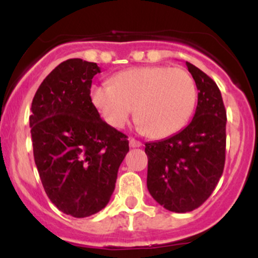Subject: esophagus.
I'll return each mask as SVG.
<instances>
[{
    "label": "esophagus",
    "mask_w": 258,
    "mask_h": 258,
    "mask_svg": "<svg viewBox=\"0 0 258 258\" xmlns=\"http://www.w3.org/2000/svg\"><path fill=\"white\" fill-rule=\"evenodd\" d=\"M141 146H142V143L139 141H136L135 138L130 139V147H131V148H138Z\"/></svg>",
    "instance_id": "esophagus-1"
}]
</instances>
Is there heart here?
<instances>
[{
    "label": "heart",
    "instance_id": "1",
    "mask_svg": "<svg viewBox=\"0 0 258 258\" xmlns=\"http://www.w3.org/2000/svg\"><path fill=\"white\" fill-rule=\"evenodd\" d=\"M91 99L108 125L122 128L135 108L138 126L152 138H166L188 122L197 102L190 74L168 67H139L119 73L111 84L92 87Z\"/></svg>",
    "mask_w": 258,
    "mask_h": 258
}]
</instances>
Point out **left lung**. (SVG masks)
<instances>
[{
  "label": "left lung",
  "mask_w": 258,
  "mask_h": 258,
  "mask_svg": "<svg viewBox=\"0 0 258 258\" xmlns=\"http://www.w3.org/2000/svg\"><path fill=\"white\" fill-rule=\"evenodd\" d=\"M198 91L193 120L161 141L146 143L148 190L168 211H193L212 194L226 161L227 114L211 78L186 61Z\"/></svg>",
  "instance_id": "8db88e82"
}]
</instances>
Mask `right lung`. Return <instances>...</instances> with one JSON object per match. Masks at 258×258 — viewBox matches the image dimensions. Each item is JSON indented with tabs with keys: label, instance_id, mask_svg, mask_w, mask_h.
Returning <instances> with one entry per match:
<instances>
[{
	"label": "right lung",
	"instance_id": "add662e5",
	"mask_svg": "<svg viewBox=\"0 0 258 258\" xmlns=\"http://www.w3.org/2000/svg\"><path fill=\"white\" fill-rule=\"evenodd\" d=\"M97 63L68 59L35 93L29 117L34 159L47 197L64 214L92 216L110 200L128 153L123 133L100 119L91 99Z\"/></svg>",
	"mask_w": 258,
	"mask_h": 258
}]
</instances>
